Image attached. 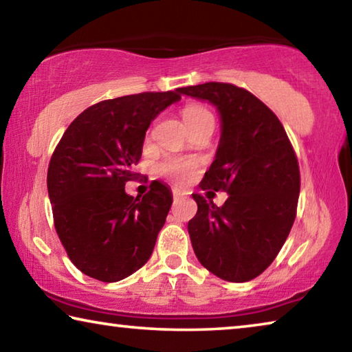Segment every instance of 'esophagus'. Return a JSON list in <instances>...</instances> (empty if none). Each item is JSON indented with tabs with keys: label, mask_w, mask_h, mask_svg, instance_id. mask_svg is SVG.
Returning a JSON list of instances; mask_svg holds the SVG:
<instances>
[{
	"label": "esophagus",
	"mask_w": 352,
	"mask_h": 352,
	"mask_svg": "<svg viewBox=\"0 0 352 352\" xmlns=\"http://www.w3.org/2000/svg\"><path fill=\"white\" fill-rule=\"evenodd\" d=\"M172 194H174V200L175 201L186 197V192H184V190H182V189H174V190H172Z\"/></svg>",
	"instance_id": "34e87169"
}]
</instances>
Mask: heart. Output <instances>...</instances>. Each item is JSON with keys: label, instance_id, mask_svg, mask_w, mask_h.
<instances>
[{"label": "heart", "instance_id": "b5f03b06", "mask_svg": "<svg viewBox=\"0 0 352 352\" xmlns=\"http://www.w3.org/2000/svg\"><path fill=\"white\" fill-rule=\"evenodd\" d=\"M206 116H212L210 111L200 105H188L183 110V121L186 126L192 122H197ZM199 163L192 158H169L158 166V172L166 177L172 178L177 183L188 182L194 175Z\"/></svg>", "mask_w": 352, "mask_h": 352}]
</instances>
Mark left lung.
<instances>
[{"label":"left lung","instance_id":"1","mask_svg":"<svg viewBox=\"0 0 352 352\" xmlns=\"http://www.w3.org/2000/svg\"><path fill=\"white\" fill-rule=\"evenodd\" d=\"M178 93L216 107L220 140L200 188L228 194L222 206L192 194L197 214L188 233L194 253L212 275L247 283L272 264L294 225L300 195L295 152L275 113L243 88L208 82Z\"/></svg>","mask_w":352,"mask_h":352}]
</instances>
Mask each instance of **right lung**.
I'll use <instances>...</instances> for the list:
<instances>
[{"instance_id":"right-lung-1","label":"right lung","mask_w":352,"mask_h":352,"mask_svg":"<svg viewBox=\"0 0 352 352\" xmlns=\"http://www.w3.org/2000/svg\"><path fill=\"white\" fill-rule=\"evenodd\" d=\"M178 88L102 100L63 133L47 168V195L60 242L87 276L116 283L151 258L172 205V190L153 182L141 197L135 178L151 122L180 100Z\"/></svg>"}]
</instances>
